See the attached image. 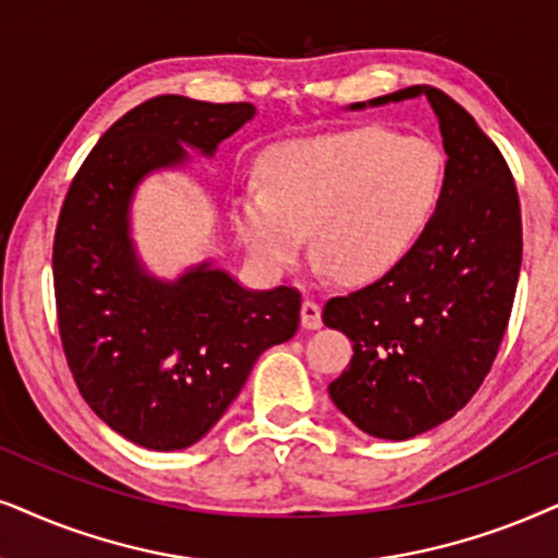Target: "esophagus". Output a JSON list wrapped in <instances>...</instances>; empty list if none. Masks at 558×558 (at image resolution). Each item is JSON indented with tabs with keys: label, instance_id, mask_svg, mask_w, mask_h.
Here are the masks:
<instances>
[{
	"label": "esophagus",
	"instance_id": "34e87169",
	"mask_svg": "<svg viewBox=\"0 0 558 558\" xmlns=\"http://www.w3.org/2000/svg\"><path fill=\"white\" fill-rule=\"evenodd\" d=\"M301 324L303 329H322V306L312 299L301 303Z\"/></svg>",
	"mask_w": 558,
	"mask_h": 558
}]
</instances>
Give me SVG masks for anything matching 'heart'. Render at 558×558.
<instances>
[{
	"label": "heart",
	"mask_w": 558,
	"mask_h": 558,
	"mask_svg": "<svg viewBox=\"0 0 558 558\" xmlns=\"http://www.w3.org/2000/svg\"><path fill=\"white\" fill-rule=\"evenodd\" d=\"M265 185L234 197V227L265 270L316 257L348 283H371L409 255L435 214L442 159L422 138L352 129L275 146Z\"/></svg>",
	"instance_id": "obj_1"
}]
</instances>
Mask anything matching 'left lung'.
Instances as JSON below:
<instances>
[{"label": "left lung", "mask_w": 558, "mask_h": 558, "mask_svg": "<svg viewBox=\"0 0 558 558\" xmlns=\"http://www.w3.org/2000/svg\"><path fill=\"white\" fill-rule=\"evenodd\" d=\"M420 95L433 105L448 154L435 214L391 272L329 299L322 316L355 352L329 397L363 433L384 440L427 433L469 404L505 340L523 263L514 178L474 118L427 84L371 105Z\"/></svg>", "instance_id": "1"}]
</instances>
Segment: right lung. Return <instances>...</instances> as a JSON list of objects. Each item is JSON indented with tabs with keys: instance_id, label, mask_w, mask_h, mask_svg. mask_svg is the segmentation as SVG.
<instances>
[{
	"instance_id": "right-lung-1",
	"label": "right lung",
	"mask_w": 558,
	"mask_h": 558,
	"mask_svg": "<svg viewBox=\"0 0 558 558\" xmlns=\"http://www.w3.org/2000/svg\"><path fill=\"white\" fill-rule=\"evenodd\" d=\"M255 116L252 102L159 95L118 118L74 174L56 223L59 335L76 389L125 440L193 446L221 420L267 348L299 329V288L246 291L208 265L159 283L141 270L129 206L151 169L214 154Z\"/></svg>"
}]
</instances>
